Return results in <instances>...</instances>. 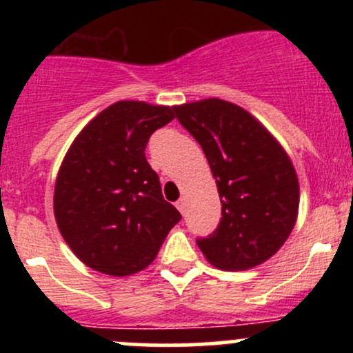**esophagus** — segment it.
<instances>
[{
    "instance_id": "34e87169",
    "label": "esophagus",
    "mask_w": 353,
    "mask_h": 353,
    "mask_svg": "<svg viewBox=\"0 0 353 353\" xmlns=\"http://www.w3.org/2000/svg\"><path fill=\"white\" fill-rule=\"evenodd\" d=\"M176 206H177V210H179V212L184 215V212H186V201H184V199H179V201L176 203Z\"/></svg>"
}]
</instances>
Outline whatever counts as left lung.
<instances>
[{
	"label": "left lung",
	"mask_w": 353,
	"mask_h": 353,
	"mask_svg": "<svg viewBox=\"0 0 353 353\" xmlns=\"http://www.w3.org/2000/svg\"><path fill=\"white\" fill-rule=\"evenodd\" d=\"M216 179L222 219L196 239L213 266L243 272L272 258L297 220L299 181L279 141L248 110L220 99L176 108Z\"/></svg>",
	"instance_id": "obj_1"
}]
</instances>
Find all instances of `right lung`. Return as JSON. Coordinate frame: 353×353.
Returning <instances> with one entry per match:
<instances>
[{
  "mask_svg": "<svg viewBox=\"0 0 353 353\" xmlns=\"http://www.w3.org/2000/svg\"><path fill=\"white\" fill-rule=\"evenodd\" d=\"M174 112L116 102L80 131L65 155L54 188L56 223L74 256L95 272L126 276L145 270L181 220L145 159L152 133Z\"/></svg>",
  "mask_w": 353,
  "mask_h": 353,
  "instance_id": "right-lung-1",
  "label": "right lung"
}]
</instances>
